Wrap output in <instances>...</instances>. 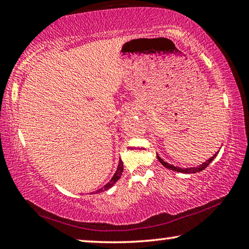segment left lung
Instances as JSON below:
<instances>
[{"label": "left lung", "mask_w": 249, "mask_h": 249, "mask_svg": "<svg viewBox=\"0 0 249 249\" xmlns=\"http://www.w3.org/2000/svg\"><path fill=\"white\" fill-rule=\"evenodd\" d=\"M216 155H217V153L215 154L214 156L211 157L210 160H207L206 161H205V163H203L202 165H199V166H197V167H191V168H180V167H176V166H174V165H171V164L166 163V161H164L163 160L160 159V157L159 155H157V160H160V163L161 165H163V166H165V167L168 168V169H172V171H176V172H180V173H188V174H191V173L202 172L203 169L206 168V167L208 166V165L211 164V161L215 159Z\"/></svg>", "instance_id": "8db88e82"}]
</instances>
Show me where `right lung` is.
Instances as JSON below:
<instances>
[{"instance_id": "add662e5", "label": "right lung", "mask_w": 249, "mask_h": 249, "mask_svg": "<svg viewBox=\"0 0 249 249\" xmlns=\"http://www.w3.org/2000/svg\"><path fill=\"white\" fill-rule=\"evenodd\" d=\"M123 169H124V167H123V161H122V160H120V163H118V167H117V171H116L115 174H114V176L112 177V178H110V180L108 181L107 184L105 185L104 187H102L101 189H98V191H96L95 193H101V192H104V191H106V189H108V188L112 187L113 185L115 184L116 181L121 178V176H122V173H123Z\"/></svg>"}]
</instances>
